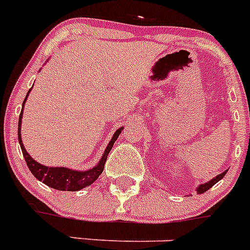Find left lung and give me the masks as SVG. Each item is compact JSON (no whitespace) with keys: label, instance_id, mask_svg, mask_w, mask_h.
Segmentation results:
<instances>
[{"label":"left lung","instance_id":"left-lung-1","mask_svg":"<svg viewBox=\"0 0 250 250\" xmlns=\"http://www.w3.org/2000/svg\"><path fill=\"white\" fill-rule=\"evenodd\" d=\"M225 174H227V171H224V173L219 174V175H218V176H215V178H214V179H211L210 182L204 183V184L199 185V187L196 188V191H198V194H203V193H205V191H207V190H209V189H210V188L213 187L214 184H216V183L219 182L220 179H223V176H224Z\"/></svg>","mask_w":250,"mask_h":250}]
</instances>
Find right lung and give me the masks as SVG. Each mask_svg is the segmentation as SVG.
I'll return each instance as SVG.
<instances>
[{
    "label": "right lung",
    "instance_id": "add662e5",
    "mask_svg": "<svg viewBox=\"0 0 250 250\" xmlns=\"http://www.w3.org/2000/svg\"><path fill=\"white\" fill-rule=\"evenodd\" d=\"M31 91V90H30ZM30 91L27 92V96L30 94ZM26 96V99H27ZM26 99L23 100L22 106L25 105ZM22 115H23V107L21 110V114H20L19 119V141L20 145H21L22 154H23V158L26 160V164H27L28 169L31 170V173L34 174V176L36 179H39L40 182H42L43 184H46L47 187L52 188V189H56V190H63V191H76L80 190L83 188L89 187L90 184L96 180V179L100 176V174L103 173L104 165H105V161L107 159V154L110 152V150L112 149V145H114L115 140L119 138L123 127H120L119 130H116V132L112 136L111 141L109 143L107 147H106L105 152H104L103 158H101L100 163L95 167L90 170H86V171H76V170L67 169V167H48L45 165H41L40 163L35 161L34 159L31 158L30 155L26 151L25 146L22 144L21 140V120Z\"/></svg>",
    "mask_w": 250,
    "mask_h": 250
}]
</instances>
